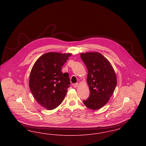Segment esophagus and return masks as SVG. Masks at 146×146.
I'll use <instances>...</instances> for the list:
<instances>
[{
	"instance_id": "34e87169",
	"label": "esophagus",
	"mask_w": 146,
	"mask_h": 146,
	"mask_svg": "<svg viewBox=\"0 0 146 146\" xmlns=\"http://www.w3.org/2000/svg\"><path fill=\"white\" fill-rule=\"evenodd\" d=\"M78 86V83L73 84V86L74 88H77Z\"/></svg>"
}]
</instances>
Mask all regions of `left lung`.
Here are the masks:
<instances>
[{
	"label": "left lung",
	"instance_id": "obj_1",
	"mask_svg": "<svg viewBox=\"0 0 146 146\" xmlns=\"http://www.w3.org/2000/svg\"><path fill=\"white\" fill-rule=\"evenodd\" d=\"M80 57L88 71L87 82L90 94L83 104L96 110L104 107L113 94L117 83L116 74L111 63L99 52L82 53Z\"/></svg>",
	"mask_w": 146,
	"mask_h": 146
}]
</instances>
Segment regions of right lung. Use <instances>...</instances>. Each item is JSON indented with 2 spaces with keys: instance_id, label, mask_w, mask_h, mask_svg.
Returning a JSON list of instances; mask_svg holds the SVG:
<instances>
[{
  "instance_id": "1",
  "label": "right lung",
  "mask_w": 146,
  "mask_h": 146,
  "mask_svg": "<svg viewBox=\"0 0 146 146\" xmlns=\"http://www.w3.org/2000/svg\"><path fill=\"white\" fill-rule=\"evenodd\" d=\"M71 54L48 52L35 63L29 76V86L36 101L52 110L62 102L70 87L69 75L61 68Z\"/></svg>"
}]
</instances>
